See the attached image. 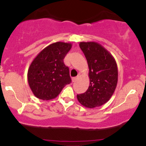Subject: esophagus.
<instances>
[{
	"mask_svg": "<svg viewBox=\"0 0 146 146\" xmlns=\"http://www.w3.org/2000/svg\"><path fill=\"white\" fill-rule=\"evenodd\" d=\"M77 79H78V77H73V78H72V82H75L77 80Z\"/></svg>",
	"mask_w": 146,
	"mask_h": 146,
	"instance_id": "obj_1",
	"label": "esophagus"
}]
</instances>
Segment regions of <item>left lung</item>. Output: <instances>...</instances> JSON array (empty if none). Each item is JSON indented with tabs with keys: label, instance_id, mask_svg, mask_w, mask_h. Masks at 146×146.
Instances as JSON below:
<instances>
[{
	"label": "left lung",
	"instance_id": "left-lung-1",
	"mask_svg": "<svg viewBox=\"0 0 146 146\" xmlns=\"http://www.w3.org/2000/svg\"><path fill=\"white\" fill-rule=\"evenodd\" d=\"M89 66L90 86L77 98L81 105L87 108L102 106L111 98L115 90L118 78L115 58L101 44L95 41L80 42Z\"/></svg>",
	"mask_w": 146,
	"mask_h": 146
}]
</instances>
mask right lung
I'll use <instances>...</instances> for the list:
<instances>
[{
  "instance_id": "obj_1",
  "label": "right lung",
  "mask_w": 146,
  "mask_h": 146,
  "mask_svg": "<svg viewBox=\"0 0 146 146\" xmlns=\"http://www.w3.org/2000/svg\"><path fill=\"white\" fill-rule=\"evenodd\" d=\"M71 43H53L34 58L28 70V82L38 99L56 98L62 89L71 82L69 69L64 59L72 48Z\"/></svg>"
}]
</instances>
